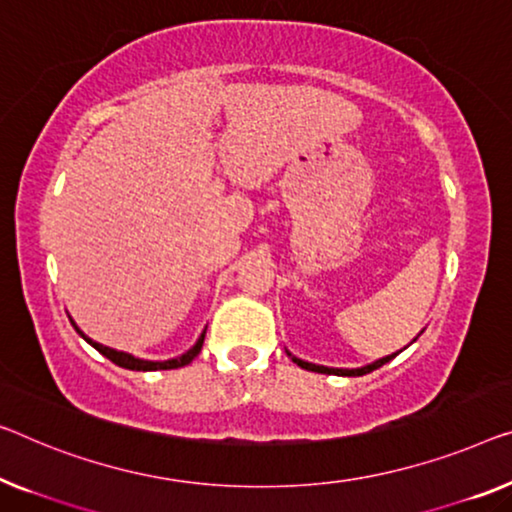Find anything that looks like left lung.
I'll return each mask as SVG.
<instances>
[{
    "instance_id": "8db88e82",
    "label": "left lung",
    "mask_w": 512,
    "mask_h": 512,
    "mask_svg": "<svg viewBox=\"0 0 512 512\" xmlns=\"http://www.w3.org/2000/svg\"><path fill=\"white\" fill-rule=\"evenodd\" d=\"M421 333H423V331H421ZM421 333H418V335H421ZM418 335H416L414 340L409 342V345H414V342L418 340ZM400 352H402V349H400ZM400 352H395V354H391V356H384V358H379V361H375V363H368V365H363V368H329V365H317V363L303 361V358L294 356L292 352H287V356H292V361H294L296 365H301L303 370H310V372H322V375H338V377H361V375H368V372H372V370L381 368V365H384V363L393 361V358L398 356Z\"/></svg>"
}]
</instances>
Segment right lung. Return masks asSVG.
I'll return each instance as SVG.
<instances>
[{
    "instance_id": "add662e5",
    "label": "right lung",
    "mask_w": 512,
    "mask_h": 512,
    "mask_svg": "<svg viewBox=\"0 0 512 512\" xmlns=\"http://www.w3.org/2000/svg\"><path fill=\"white\" fill-rule=\"evenodd\" d=\"M68 319H71V317H68ZM71 324L75 326V331H78V333L82 335V338H85V340L89 342V345L96 349V352H101L105 358H110V361H112V363H117L119 368L135 370V372H151V370H174V368H183V365H188L190 361H193V358H195L197 354H200V349H202V345H204V335H207V329H204L200 338H197L195 345L190 347L186 354L174 356V358H167V361H147V358H137V356L128 354V352H119V349L105 347V345H101V342L91 340L89 335L82 333V331L78 329V324L73 322V319H71Z\"/></svg>"
}]
</instances>
